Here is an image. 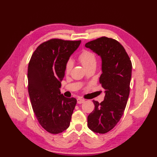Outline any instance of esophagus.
Listing matches in <instances>:
<instances>
[{"mask_svg": "<svg viewBox=\"0 0 157 157\" xmlns=\"http://www.w3.org/2000/svg\"><path fill=\"white\" fill-rule=\"evenodd\" d=\"M77 101H78V104H82V103L84 102L85 100L83 99V98H78V99H77Z\"/></svg>", "mask_w": 157, "mask_h": 157, "instance_id": "esophagus-1", "label": "esophagus"}]
</instances>
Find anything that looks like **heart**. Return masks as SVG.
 Masks as SVG:
<instances>
[{
  "instance_id": "obj_1",
  "label": "heart",
  "mask_w": 157,
  "mask_h": 157,
  "mask_svg": "<svg viewBox=\"0 0 157 157\" xmlns=\"http://www.w3.org/2000/svg\"><path fill=\"white\" fill-rule=\"evenodd\" d=\"M79 61L82 64V65L86 69L88 68L89 67L92 65H96V55L94 53L89 51H84L80 55H79L78 57ZM73 67V62L71 60L67 61L65 64V71L66 73H69L71 72Z\"/></svg>"
}]
</instances>
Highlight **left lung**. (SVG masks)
Returning a JSON list of instances; mask_svg holds the SVG:
<instances>
[{
	"mask_svg": "<svg viewBox=\"0 0 157 157\" xmlns=\"http://www.w3.org/2000/svg\"><path fill=\"white\" fill-rule=\"evenodd\" d=\"M102 59L99 82L105 89V99L93 101L94 109L88 117L92 132L105 134L117 124L124 113L129 94L132 61L125 48L116 40L105 36L85 44Z\"/></svg>",
	"mask_w": 157,
	"mask_h": 157,
	"instance_id": "1",
	"label": "left lung"
}]
</instances>
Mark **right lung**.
Instances as JSON below:
<instances>
[{
    "instance_id": "obj_1",
    "label": "right lung",
    "mask_w": 157,
    "mask_h": 157,
    "mask_svg": "<svg viewBox=\"0 0 157 157\" xmlns=\"http://www.w3.org/2000/svg\"><path fill=\"white\" fill-rule=\"evenodd\" d=\"M80 43L49 40L38 46L29 63L28 92L33 111L40 125L51 134H60L70 125L77 100L65 97L60 88L66 63Z\"/></svg>"
}]
</instances>
